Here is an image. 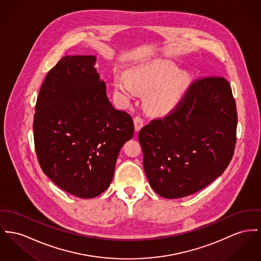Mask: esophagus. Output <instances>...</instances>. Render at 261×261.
<instances>
[{
	"mask_svg": "<svg viewBox=\"0 0 261 261\" xmlns=\"http://www.w3.org/2000/svg\"><path fill=\"white\" fill-rule=\"evenodd\" d=\"M134 122H135V129H136V132H139L140 128L143 126V123H144L143 120L139 116H137L134 119Z\"/></svg>",
	"mask_w": 261,
	"mask_h": 261,
	"instance_id": "esophagus-1",
	"label": "esophagus"
}]
</instances>
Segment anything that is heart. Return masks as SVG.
Segmentation results:
<instances>
[{
	"label": "heart",
	"mask_w": 261,
	"mask_h": 261,
	"mask_svg": "<svg viewBox=\"0 0 261 261\" xmlns=\"http://www.w3.org/2000/svg\"><path fill=\"white\" fill-rule=\"evenodd\" d=\"M178 70L169 60H152L129 70L128 76L117 74L115 87L126 99L135 97L137 89L148 92L147 107L154 113H166L180 102L189 83L188 74Z\"/></svg>",
	"instance_id": "1"
}]
</instances>
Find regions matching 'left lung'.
<instances>
[{
  "mask_svg": "<svg viewBox=\"0 0 261 261\" xmlns=\"http://www.w3.org/2000/svg\"><path fill=\"white\" fill-rule=\"evenodd\" d=\"M237 124L236 101L226 78L194 81L167 116L139 130L143 167L152 189L178 199L208 186L232 158Z\"/></svg>",
  "mask_w": 261,
  "mask_h": 261,
  "instance_id": "8db88e82",
  "label": "left lung"
}]
</instances>
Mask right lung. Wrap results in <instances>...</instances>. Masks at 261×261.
Returning a JSON list of instances; mask_svg holds the SVG:
<instances>
[{
  "instance_id": "1",
  "label": "right lung",
  "mask_w": 261,
  "mask_h": 261,
  "mask_svg": "<svg viewBox=\"0 0 261 261\" xmlns=\"http://www.w3.org/2000/svg\"><path fill=\"white\" fill-rule=\"evenodd\" d=\"M94 55H66L46 75L35 105L34 138L39 165L62 190L79 198L110 186L132 117L116 110L94 67Z\"/></svg>"
}]
</instances>
